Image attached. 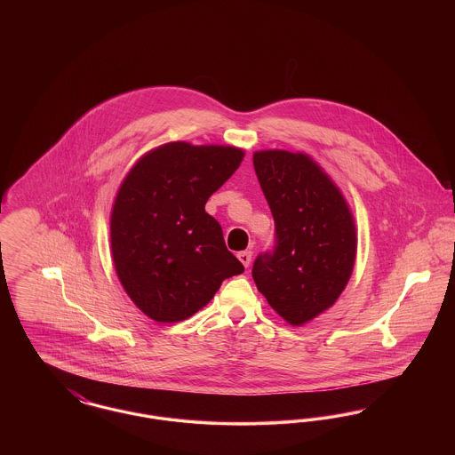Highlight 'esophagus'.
Returning a JSON list of instances; mask_svg holds the SVG:
<instances>
[{"label":"esophagus","instance_id":"obj_1","mask_svg":"<svg viewBox=\"0 0 455 455\" xmlns=\"http://www.w3.org/2000/svg\"><path fill=\"white\" fill-rule=\"evenodd\" d=\"M237 258L245 267H249V264H251V260H252V252H251V251H242V252H238Z\"/></svg>","mask_w":455,"mask_h":455}]
</instances>
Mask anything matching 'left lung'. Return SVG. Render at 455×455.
<instances>
[{
    "instance_id": "obj_1",
    "label": "left lung",
    "mask_w": 455,
    "mask_h": 455,
    "mask_svg": "<svg viewBox=\"0 0 455 455\" xmlns=\"http://www.w3.org/2000/svg\"><path fill=\"white\" fill-rule=\"evenodd\" d=\"M260 189L276 225L273 254H260L252 278L288 324L314 321L331 308L353 273L356 227L341 189L307 153L252 155Z\"/></svg>"
}]
</instances>
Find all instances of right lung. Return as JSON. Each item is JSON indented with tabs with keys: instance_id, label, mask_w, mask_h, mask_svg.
<instances>
[{
	"instance_id": "right-lung-1",
	"label": "right lung",
	"mask_w": 455,
	"mask_h": 455,
	"mask_svg": "<svg viewBox=\"0 0 455 455\" xmlns=\"http://www.w3.org/2000/svg\"><path fill=\"white\" fill-rule=\"evenodd\" d=\"M243 150L171 141L145 153L123 179L110 212V254L132 303L156 323H180L243 273L208 197L235 172Z\"/></svg>"
}]
</instances>
